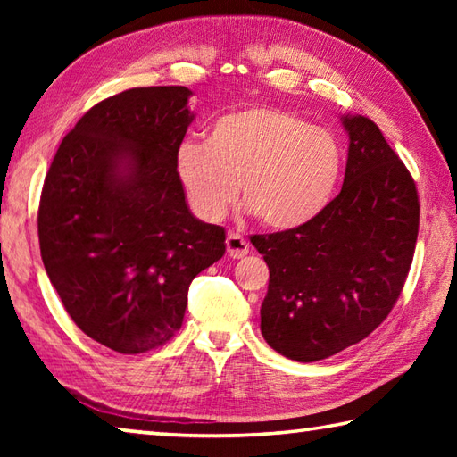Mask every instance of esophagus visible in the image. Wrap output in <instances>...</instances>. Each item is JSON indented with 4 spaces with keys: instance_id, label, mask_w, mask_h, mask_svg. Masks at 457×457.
Returning a JSON list of instances; mask_svg holds the SVG:
<instances>
[{
    "instance_id": "obj_1",
    "label": "esophagus",
    "mask_w": 457,
    "mask_h": 457,
    "mask_svg": "<svg viewBox=\"0 0 457 457\" xmlns=\"http://www.w3.org/2000/svg\"><path fill=\"white\" fill-rule=\"evenodd\" d=\"M226 247L231 259H241L249 253V244L239 234H229L226 239Z\"/></svg>"
}]
</instances>
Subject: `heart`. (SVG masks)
Instances as JSON below:
<instances>
[{
  "label": "heart",
  "mask_w": 457,
  "mask_h": 457,
  "mask_svg": "<svg viewBox=\"0 0 457 457\" xmlns=\"http://www.w3.org/2000/svg\"><path fill=\"white\" fill-rule=\"evenodd\" d=\"M344 167L337 139L273 105H247L212 123L208 141H184L174 170L192 212L220 221L237 196L263 226H306L334 196Z\"/></svg>",
  "instance_id": "1"
}]
</instances>
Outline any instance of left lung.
<instances>
[{
    "instance_id": "obj_1",
    "label": "left lung",
    "mask_w": 457,
    "mask_h": 457,
    "mask_svg": "<svg viewBox=\"0 0 457 457\" xmlns=\"http://www.w3.org/2000/svg\"><path fill=\"white\" fill-rule=\"evenodd\" d=\"M342 125V192L306 226L251 237L269 265L261 334L303 363L361 342L389 316L419 237V192L399 154L369 118Z\"/></svg>"
}]
</instances>
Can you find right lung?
Instances as JSON below:
<instances>
[{
	"mask_svg": "<svg viewBox=\"0 0 457 457\" xmlns=\"http://www.w3.org/2000/svg\"><path fill=\"white\" fill-rule=\"evenodd\" d=\"M184 86L96 104L62 139L38 204L45 270L86 336L120 353L167 344L226 231L192 216L174 170L194 113Z\"/></svg>",
	"mask_w": 457,
	"mask_h": 457,
	"instance_id": "add662e5",
	"label": "right lung"
}]
</instances>
